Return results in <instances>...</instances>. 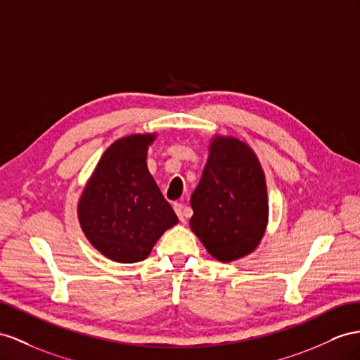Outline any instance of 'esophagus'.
<instances>
[{
    "instance_id": "1",
    "label": "esophagus",
    "mask_w": 360,
    "mask_h": 360,
    "mask_svg": "<svg viewBox=\"0 0 360 360\" xmlns=\"http://www.w3.org/2000/svg\"><path fill=\"white\" fill-rule=\"evenodd\" d=\"M173 208H174V211H176V214H178V217H179L181 222H182V224H186L187 217L190 216V214H188V211L186 210V207H184L182 204H179V202H176V204H173Z\"/></svg>"
}]
</instances>
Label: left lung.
Here are the masks:
<instances>
[{"mask_svg":"<svg viewBox=\"0 0 360 360\" xmlns=\"http://www.w3.org/2000/svg\"><path fill=\"white\" fill-rule=\"evenodd\" d=\"M190 202V228L210 255L226 263L252 252L268 225L269 205L251 147L234 136H214Z\"/></svg>","mask_w":360,"mask_h":360,"instance_id":"8db88e82","label":"left lung"}]
</instances>
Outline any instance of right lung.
<instances>
[{
  "mask_svg": "<svg viewBox=\"0 0 360 360\" xmlns=\"http://www.w3.org/2000/svg\"><path fill=\"white\" fill-rule=\"evenodd\" d=\"M156 134L120 138L101 156L79 199L77 214L89 243L108 259H147L178 216L147 169V149Z\"/></svg>",
  "mask_w": 360,
  "mask_h": 360,
  "instance_id": "1",
  "label": "right lung"
}]
</instances>
